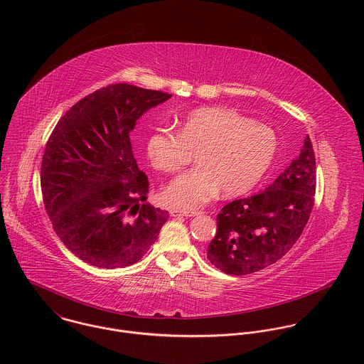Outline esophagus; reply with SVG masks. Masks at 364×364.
Segmentation results:
<instances>
[{"label": "esophagus", "mask_w": 364, "mask_h": 364, "mask_svg": "<svg viewBox=\"0 0 364 364\" xmlns=\"http://www.w3.org/2000/svg\"><path fill=\"white\" fill-rule=\"evenodd\" d=\"M200 214L199 211H186V210H178V208H172L171 210V215L173 217H179V215H185V217H195Z\"/></svg>", "instance_id": "esophagus-1"}]
</instances>
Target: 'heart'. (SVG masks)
<instances>
[{
	"instance_id": "obj_1",
	"label": "heart",
	"mask_w": 364,
	"mask_h": 364,
	"mask_svg": "<svg viewBox=\"0 0 364 364\" xmlns=\"http://www.w3.org/2000/svg\"><path fill=\"white\" fill-rule=\"evenodd\" d=\"M276 136L232 107L206 106L188 113L178 133L156 129L146 141L150 164L173 173L195 153L196 168L173 179L162 192L166 205L196 208L221 189L224 196L251 191L269 169L276 154Z\"/></svg>"
}]
</instances>
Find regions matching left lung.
Segmentation results:
<instances>
[{
    "label": "left lung",
    "instance_id": "8db88e82",
    "mask_svg": "<svg viewBox=\"0 0 364 364\" xmlns=\"http://www.w3.org/2000/svg\"><path fill=\"white\" fill-rule=\"evenodd\" d=\"M314 195L315 156L307 136L300 156L270 186L221 208L208 259L234 276L250 274L277 262L306 228Z\"/></svg>",
    "mask_w": 364,
    "mask_h": 364
}]
</instances>
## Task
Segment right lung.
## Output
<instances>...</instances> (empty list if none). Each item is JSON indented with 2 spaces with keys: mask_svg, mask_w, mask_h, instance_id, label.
Masks as SVG:
<instances>
[{
  "mask_svg": "<svg viewBox=\"0 0 364 364\" xmlns=\"http://www.w3.org/2000/svg\"><path fill=\"white\" fill-rule=\"evenodd\" d=\"M172 95L113 84L87 95L55 124L42 159V195L53 228L80 259L104 269L141 259L168 220L147 203L149 178L130 133Z\"/></svg>",
  "mask_w": 364,
  "mask_h": 364,
  "instance_id": "right-lung-1",
  "label": "right lung"
}]
</instances>
